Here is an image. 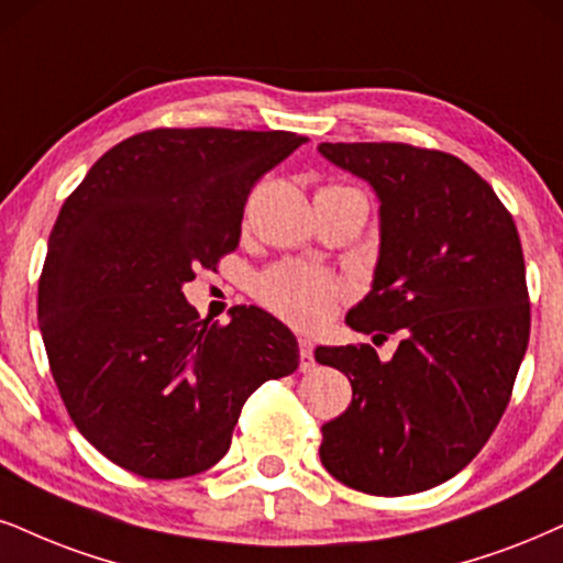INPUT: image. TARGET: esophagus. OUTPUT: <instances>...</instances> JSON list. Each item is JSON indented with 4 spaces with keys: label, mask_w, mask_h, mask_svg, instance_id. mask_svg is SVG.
<instances>
[{
    "label": "esophagus",
    "mask_w": 563,
    "mask_h": 563,
    "mask_svg": "<svg viewBox=\"0 0 563 563\" xmlns=\"http://www.w3.org/2000/svg\"><path fill=\"white\" fill-rule=\"evenodd\" d=\"M316 367V357H313V342L310 339H300V371L310 373Z\"/></svg>",
    "instance_id": "1"
}]
</instances>
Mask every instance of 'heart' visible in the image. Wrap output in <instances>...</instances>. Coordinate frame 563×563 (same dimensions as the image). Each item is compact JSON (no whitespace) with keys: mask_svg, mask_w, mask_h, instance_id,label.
<instances>
[{"mask_svg":"<svg viewBox=\"0 0 563 563\" xmlns=\"http://www.w3.org/2000/svg\"><path fill=\"white\" fill-rule=\"evenodd\" d=\"M255 297L263 308L297 329H318L334 316L339 302L346 297V284L316 263L282 261L255 279Z\"/></svg>","mask_w":563,"mask_h":563,"instance_id":"b5f03b06","label":"heart"}]
</instances>
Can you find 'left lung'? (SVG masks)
<instances>
[{
	"mask_svg": "<svg viewBox=\"0 0 563 563\" xmlns=\"http://www.w3.org/2000/svg\"><path fill=\"white\" fill-rule=\"evenodd\" d=\"M318 151L380 198L376 279L346 323L401 336L388 363L371 344L318 346V363L352 384L318 454L363 494H420L467 467L509 405L530 339L522 242L494 187L462 158L409 143Z\"/></svg>",
	"mask_w": 563,
	"mask_h": 563,
	"instance_id": "8db88e82",
	"label": "left lung"
}]
</instances>
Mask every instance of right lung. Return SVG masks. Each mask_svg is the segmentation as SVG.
Listing matches in <instances>:
<instances>
[{
    "label": "right lung",
    "mask_w": 563,
    "mask_h": 563,
    "mask_svg": "<svg viewBox=\"0 0 563 563\" xmlns=\"http://www.w3.org/2000/svg\"><path fill=\"white\" fill-rule=\"evenodd\" d=\"M302 143L287 130H145L62 206L38 279L48 367L75 428L130 473L213 467L250 394L300 365L266 310L200 321L183 284L238 250L250 190Z\"/></svg>",
    "instance_id": "obj_1"
}]
</instances>
